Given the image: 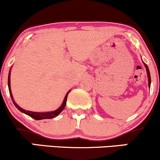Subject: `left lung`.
Here are the masks:
<instances>
[{"mask_svg": "<svg viewBox=\"0 0 160 160\" xmlns=\"http://www.w3.org/2000/svg\"><path fill=\"white\" fill-rule=\"evenodd\" d=\"M144 64V66L145 68H146L147 69V72H148V86H149V87H150V82H151V79H150V71H149V68H148V66L146 65V64Z\"/></svg>", "mask_w": 160, "mask_h": 160, "instance_id": "obj_1", "label": "left lung"}]
</instances>
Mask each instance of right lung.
<instances>
[{"mask_svg": "<svg viewBox=\"0 0 160 160\" xmlns=\"http://www.w3.org/2000/svg\"><path fill=\"white\" fill-rule=\"evenodd\" d=\"M8 87H9V91H10V97H11V98H12V102H13L14 105H15L20 111L22 112V113H25V114L30 116L31 117H32L33 119H34V120H43V119H52V118H54V117H57V116L59 114V113H61L62 111H63L64 108H65V105H66V102H67L68 95V93L70 92V91H68V92L67 94H66L65 99H64V101H63V103H62L61 107H60L59 108H58V109L56 110V111H54L46 112V113H38V112H32V111H26V110H24V109H22V108H20L19 106L18 105V104H16L15 102H14L13 98H12V92H11V89H10V72H9V75H8Z\"/></svg>", "mask_w": 160, "mask_h": 160, "instance_id": "add662e5", "label": "right lung"}]
</instances>
